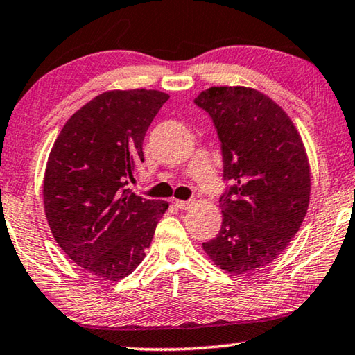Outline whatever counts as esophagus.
I'll return each instance as SVG.
<instances>
[{
    "label": "esophagus",
    "instance_id": "1",
    "mask_svg": "<svg viewBox=\"0 0 355 355\" xmlns=\"http://www.w3.org/2000/svg\"><path fill=\"white\" fill-rule=\"evenodd\" d=\"M191 201H182V200H174V206L178 209H189L191 206Z\"/></svg>",
    "mask_w": 355,
    "mask_h": 355
}]
</instances>
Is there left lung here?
Returning a JSON list of instances; mask_svg holds the SVG:
<instances>
[{
	"instance_id": "obj_1",
	"label": "left lung",
	"mask_w": 355,
	"mask_h": 355,
	"mask_svg": "<svg viewBox=\"0 0 355 355\" xmlns=\"http://www.w3.org/2000/svg\"><path fill=\"white\" fill-rule=\"evenodd\" d=\"M218 134L223 179L220 234L202 243L231 275L271 263L300 231L310 198V168L295 124L279 105L246 87H210L195 98Z\"/></svg>"
}]
</instances>
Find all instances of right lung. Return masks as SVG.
Instances as JSON below:
<instances>
[{"instance_id": "add662e5", "label": "right lung", "mask_w": 355, "mask_h": 355, "mask_svg": "<svg viewBox=\"0 0 355 355\" xmlns=\"http://www.w3.org/2000/svg\"><path fill=\"white\" fill-rule=\"evenodd\" d=\"M168 98L145 89L101 93L65 123L49 153L43 204L54 240L103 281H120L140 265L168 209L126 189Z\"/></svg>"}]
</instances>
